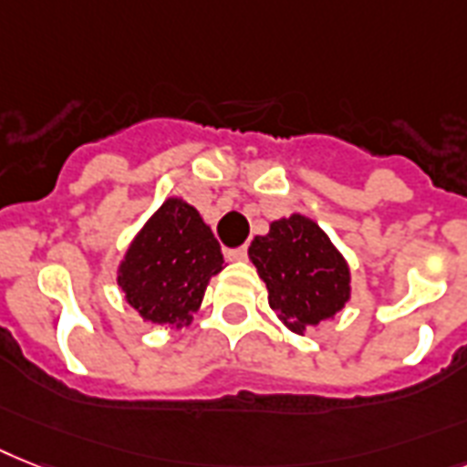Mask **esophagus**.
Masks as SVG:
<instances>
[{
    "label": "esophagus",
    "instance_id": "1",
    "mask_svg": "<svg viewBox=\"0 0 467 467\" xmlns=\"http://www.w3.org/2000/svg\"><path fill=\"white\" fill-rule=\"evenodd\" d=\"M225 256L230 261H246V246H240V249H227Z\"/></svg>",
    "mask_w": 467,
    "mask_h": 467
}]
</instances>
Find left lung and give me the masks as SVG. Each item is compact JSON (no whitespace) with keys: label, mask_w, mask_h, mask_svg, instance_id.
<instances>
[{"label":"left lung","mask_w":467,"mask_h":467,"mask_svg":"<svg viewBox=\"0 0 467 467\" xmlns=\"http://www.w3.org/2000/svg\"><path fill=\"white\" fill-rule=\"evenodd\" d=\"M249 259L266 283L268 305L287 331L305 336L350 299V266L312 218L293 213L256 234Z\"/></svg>","instance_id":"1"}]
</instances>
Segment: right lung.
<instances>
[{"mask_svg": "<svg viewBox=\"0 0 467 467\" xmlns=\"http://www.w3.org/2000/svg\"><path fill=\"white\" fill-rule=\"evenodd\" d=\"M225 268L223 252L201 213L182 196H170L129 242L117 285L143 321L189 326L206 287Z\"/></svg>", "mask_w": 467, "mask_h": 467, "instance_id": "right-lung-1", "label": "right lung"}]
</instances>
